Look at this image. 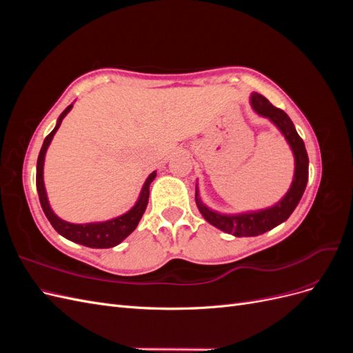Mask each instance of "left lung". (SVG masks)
Here are the masks:
<instances>
[{
    "mask_svg": "<svg viewBox=\"0 0 353 353\" xmlns=\"http://www.w3.org/2000/svg\"><path fill=\"white\" fill-rule=\"evenodd\" d=\"M250 105L252 109L259 116L270 119L279 131L284 135L285 141L290 145L293 156H294V175L293 183L288 188L285 196L275 203L274 206L261 209V210H252V212H243V213H234V215H227V213H219L208 208L205 203L201 201L199 196V188L196 185V205L210 225L216 227L218 230L232 234L236 237H254L275 228L280 225L281 222L287 221L288 216L292 215L293 210L301 201L303 191L307 184V169H309V159L305 148V143L301 137H299L296 128L292 122L290 117L287 116L285 112L281 109H276L266 100L263 95L258 92H252L250 95Z\"/></svg>",
    "mask_w": 353,
    "mask_h": 353,
    "instance_id": "obj_1",
    "label": "left lung"
}]
</instances>
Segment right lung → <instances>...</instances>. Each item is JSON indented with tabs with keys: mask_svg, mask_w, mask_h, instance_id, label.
<instances>
[{
	"mask_svg": "<svg viewBox=\"0 0 353 353\" xmlns=\"http://www.w3.org/2000/svg\"><path fill=\"white\" fill-rule=\"evenodd\" d=\"M72 108H73V103L63 110V113L59 116L54 130L46 137L44 144L41 147L38 162H37V190H38L41 206L46 213L47 219L52 225V228H54L60 236H63L65 239L92 249L114 248V245L122 243L128 236H130V234L137 228L138 222H140L143 213L145 212V208H147L148 196H150V184L156 178V170L147 176L145 183L141 188L140 197H138V200L135 201V205L121 216H116L109 221L90 222V223H72L59 218L56 213L52 212L47 197V191L44 185V160H46V153L52 141V137H54V134L57 132V130L61 125V121L65 119V116L72 110Z\"/></svg>",
	"mask_w": 353,
	"mask_h": 353,
	"instance_id": "add662e5",
	"label": "right lung"
}]
</instances>
